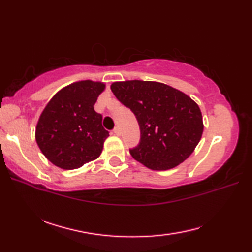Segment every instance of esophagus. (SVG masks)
Listing matches in <instances>:
<instances>
[{
	"label": "esophagus",
	"mask_w": 252,
	"mask_h": 252,
	"mask_svg": "<svg viewBox=\"0 0 252 252\" xmlns=\"http://www.w3.org/2000/svg\"><path fill=\"white\" fill-rule=\"evenodd\" d=\"M112 132H114L115 135H118V136H119V135L121 134V131H120V127H119V126H116L115 129H114V131H112Z\"/></svg>",
	"instance_id": "1"
}]
</instances>
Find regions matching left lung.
Here are the masks:
<instances>
[{"instance_id":"1","label":"left lung","mask_w":252,"mask_h":252,"mask_svg":"<svg viewBox=\"0 0 252 252\" xmlns=\"http://www.w3.org/2000/svg\"><path fill=\"white\" fill-rule=\"evenodd\" d=\"M110 89L140 126V144L130 149L138 162L152 170H169L195 151L203 122L199 106L189 96L164 83L142 80L114 82Z\"/></svg>"}]
</instances>
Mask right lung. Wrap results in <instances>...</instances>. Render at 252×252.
Masks as SVG:
<instances>
[{"mask_svg":"<svg viewBox=\"0 0 252 252\" xmlns=\"http://www.w3.org/2000/svg\"><path fill=\"white\" fill-rule=\"evenodd\" d=\"M105 87L92 80L73 82L58 91L42 111L35 141L56 167L78 169L99 157L109 133L94 105Z\"/></svg>","mask_w":252,"mask_h":252,"instance_id":"add662e5","label":"right lung"}]
</instances>
